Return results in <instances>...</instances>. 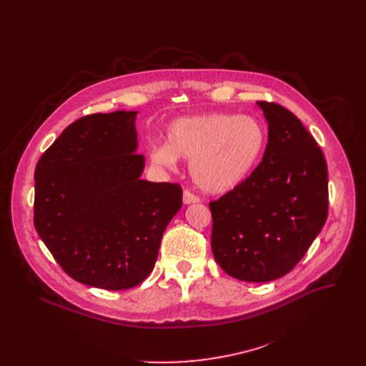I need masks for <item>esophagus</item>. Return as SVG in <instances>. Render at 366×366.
<instances>
[{
  "label": "esophagus",
  "instance_id": "esophagus-1",
  "mask_svg": "<svg viewBox=\"0 0 366 366\" xmlns=\"http://www.w3.org/2000/svg\"><path fill=\"white\" fill-rule=\"evenodd\" d=\"M194 202H199V197L194 192H191L189 189L184 191V204H194Z\"/></svg>",
  "mask_w": 366,
  "mask_h": 366
}]
</instances>
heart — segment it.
I'll use <instances>...</instances> for the list:
<instances>
[{"instance_id":"heart-1","label":"heart","mask_w":366,"mask_h":366,"mask_svg":"<svg viewBox=\"0 0 366 366\" xmlns=\"http://www.w3.org/2000/svg\"><path fill=\"white\" fill-rule=\"evenodd\" d=\"M168 143L153 144L154 165L175 169L178 158L189 161V172L205 192L224 194L253 172L265 152L268 132L252 116L207 113L181 117L167 132Z\"/></svg>"}]
</instances>
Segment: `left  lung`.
Masks as SVG:
<instances>
[{"label":"left lung","instance_id":"1","mask_svg":"<svg viewBox=\"0 0 366 366\" xmlns=\"http://www.w3.org/2000/svg\"><path fill=\"white\" fill-rule=\"evenodd\" d=\"M257 104L268 144L246 181L210 201L212 250L230 277L268 282L292 271L323 229L329 179L325 154L300 119L277 102Z\"/></svg>","mask_w":366,"mask_h":366}]
</instances>
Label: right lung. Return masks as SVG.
Instances as JSON below:
<instances>
[{"mask_svg":"<svg viewBox=\"0 0 366 366\" xmlns=\"http://www.w3.org/2000/svg\"><path fill=\"white\" fill-rule=\"evenodd\" d=\"M136 112L89 114L69 124L34 171V227L75 281L127 290L152 272L182 188L140 179Z\"/></svg>","mask_w":366,"mask_h":366,"instance_id":"add662e5","label":"right lung"}]
</instances>
